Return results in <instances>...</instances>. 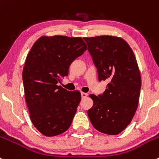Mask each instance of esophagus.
<instances>
[{
	"instance_id": "esophagus-1",
	"label": "esophagus",
	"mask_w": 159,
	"mask_h": 159,
	"mask_svg": "<svg viewBox=\"0 0 159 159\" xmlns=\"http://www.w3.org/2000/svg\"><path fill=\"white\" fill-rule=\"evenodd\" d=\"M81 97H82V98H86L87 97H88V93L81 92Z\"/></svg>"
}]
</instances>
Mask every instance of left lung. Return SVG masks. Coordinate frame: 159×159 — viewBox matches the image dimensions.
<instances>
[{
    "label": "left lung",
    "instance_id": "obj_1",
    "mask_svg": "<svg viewBox=\"0 0 159 159\" xmlns=\"http://www.w3.org/2000/svg\"><path fill=\"white\" fill-rule=\"evenodd\" d=\"M83 39L98 68V80L109 82L102 95H89L93 104L88 110V117L101 133L117 135L131 123L138 107L142 81L136 58L121 37Z\"/></svg>",
    "mask_w": 159,
    "mask_h": 159
}]
</instances>
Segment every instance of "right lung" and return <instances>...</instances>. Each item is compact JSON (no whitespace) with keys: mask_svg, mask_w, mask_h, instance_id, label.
<instances>
[{"mask_svg":"<svg viewBox=\"0 0 159 159\" xmlns=\"http://www.w3.org/2000/svg\"><path fill=\"white\" fill-rule=\"evenodd\" d=\"M87 49L81 37L43 36L26 56L23 69L25 100L33 126L44 136H58L71 126L81 93L67 91L58 83Z\"/></svg>","mask_w":159,"mask_h":159,"instance_id":"obj_1","label":"right lung"}]
</instances>
